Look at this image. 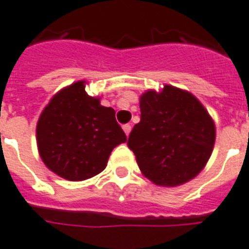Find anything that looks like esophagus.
Here are the masks:
<instances>
[{
  "label": "esophagus",
  "instance_id": "esophagus-1",
  "mask_svg": "<svg viewBox=\"0 0 249 249\" xmlns=\"http://www.w3.org/2000/svg\"><path fill=\"white\" fill-rule=\"evenodd\" d=\"M123 131L126 133V135H128L131 131V124H123Z\"/></svg>",
  "mask_w": 249,
  "mask_h": 249
}]
</instances>
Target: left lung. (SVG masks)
I'll use <instances>...</instances> for the list:
<instances>
[{
  "mask_svg": "<svg viewBox=\"0 0 249 249\" xmlns=\"http://www.w3.org/2000/svg\"><path fill=\"white\" fill-rule=\"evenodd\" d=\"M141 122L128 137L141 172L160 186H178L198 174L216 141L212 116L189 91L163 86L141 95Z\"/></svg>",
  "mask_w": 249,
  "mask_h": 249,
  "instance_id": "left-lung-1",
  "label": "left lung"
}]
</instances>
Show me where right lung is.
<instances>
[{"instance_id":"1","label":"right lung","mask_w":249,"mask_h":249,"mask_svg":"<svg viewBox=\"0 0 249 249\" xmlns=\"http://www.w3.org/2000/svg\"><path fill=\"white\" fill-rule=\"evenodd\" d=\"M38 154L51 172L68 181H84L106 169L111 151L127 138L115 111L86 92L79 80L56 92L36 127Z\"/></svg>"}]
</instances>
